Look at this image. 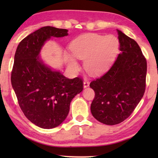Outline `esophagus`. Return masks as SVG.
<instances>
[{
    "label": "esophagus",
    "instance_id": "obj_1",
    "mask_svg": "<svg viewBox=\"0 0 158 158\" xmlns=\"http://www.w3.org/2000/svg\"><path fill=\"white\" fill-rule=\"evenodd\" d=\"M88 86H89V82H88V81H84L83 82V88H85L88 87Z\"/></svg>",
    "mask_w": 158,
    "mask_h": 158
}]
</instances>
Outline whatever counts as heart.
Wrapping results in <instances>:
<instances>
[{"mask_svg": "<svg viewBox=\"0 0 158 158\" xmlns=\"http://www.w3.org/2000/svg\"><path fill=\"white\" fill-rule=\"evenodd\" d=\"M73 57L84 60V68L90 74L99 75L110 68L117 55L119 41L114 35L103 36L85 34L74 40L70 44ZM67 63L70 68H77L76 60L66 54Z\"/></svg>", "mask_w": 158, "mask_h": 158, "instance_id": "b5f03b06", "label": "heart"}]
</instances>
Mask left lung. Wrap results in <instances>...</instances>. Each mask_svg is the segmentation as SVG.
I'll return each mask as SVG.
<instances>
[{
    "label": "left lung",
    "mask_w": 158,
    "mask_h": 158,
    "mask_svg": "<svg viewBox=\"0 0 158 158\" xmlns=\"http://www.w3.org/2000/svg\"><path fill=\"white\" fill-rule=\"evenodd\" d=\"M117 31L120 53L109 71L90 84L95 91L90 111L106 125L118 124L128 118L145 90L146 59L135 40Z\"/></svg>",
    "instance_id": "1"
}]
</instances>
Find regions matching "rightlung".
<instances>
[{
    "label": "right lung",
    "mask_w": 158,
    "mask_h": 158,
    "mask_svg": "<svg viewBox=\"0 0 158 158\" xmlns=\"http://www.w3.org/2000/svg\"><path fill=\"white\" fill-rule=\"evenodd\" d=\"M68 30L44 27L25 37L17 47L11 84L28 119L43 129H52L65 119L73 98L83 89L79 77L69 79L41 59L43 46L52 37L68 36Z\"/></svg>",
    "instance_id": "add662e5"
}]
</instances>
